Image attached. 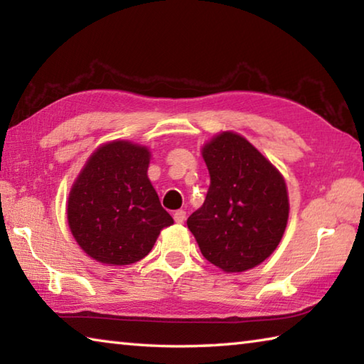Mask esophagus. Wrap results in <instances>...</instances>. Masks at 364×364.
Wrapping results in <instances>:
<instances>
[{
	"mask_svg": "<svg viewBox=\"0 0 364 364\" xmlns=\"http://www.w3.org/2000/svg\"><path fill=\"white\" fill-rule=\"evenodd\" d=\"M173 218H175L176 223H183V221L186 220V212H184V210H176L173 213Z\"/></svg>",
	"mask_w": 364,
	"mask_h": 364,
	"instance_id": "34e87169",
	"label": "esophagus"
}]
</instances>
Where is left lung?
Segmentation results:
<instances>
[{
  "instance_id": "8db88e82",
  "label": "left lung",
  "mask_w": 364,
  "mask_h": 364,
  "mask_svg": "<svg viewBox=\"0 0 364 364\" xmlns=\"http://www.w3.org/2000/svg\"><path fill=\"white\" fill-rule=\"evenodd\" d=\"M210 175L204 205L188 218L208 262L228 273L260 264L278 247L289 218L282 176L247 139L225 132L202 149Z\"/></svg>"
}]
</instances>
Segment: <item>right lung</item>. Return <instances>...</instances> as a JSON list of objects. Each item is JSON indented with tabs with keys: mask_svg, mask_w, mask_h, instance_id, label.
<instances>
[{
	"mask_svg": "<svg viewBox=\"0 0 364 364\" xmlns=\"http://www.w3.org/2000/svg\"><path fill=\"white\" fill-rule=\"evenodd\" d=\"M149 151L114 141L86 162L70 191L67 220L86 254L106 264H132L149 254L173 218L147 178Z\"/></svg>",
	"mask_w": 364,
	"mask_h": 364,
	"instance_id": "add662e5",
	"label": "right lung"
}]
</instances>
